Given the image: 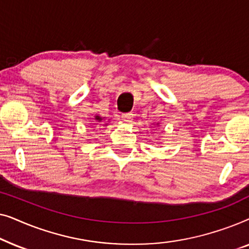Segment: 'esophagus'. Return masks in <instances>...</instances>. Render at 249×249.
Wrapping results in <instances>:
<instances>
[{
	"label": "esophagus",
	"instance_id": "obj_1",
	"mask_svg": "<svg viewBox=\"0 0 249 249\" xmlns=\"http://www.w3.org/2000/svg\"><path fill=\"white\" fill-rule=\"evenodd\" d=\"M121 118L124 122H127V124H130V122L132 121V118H134V114H132V113H124L121 115Z\"/></svg>",
	"mask_w": 249,
	"mask_h": 249
}]
</instances>
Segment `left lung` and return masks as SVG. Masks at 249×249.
I'll return each mask as SVG.
<instances>
[{"label": "left lung", "mask_w": 249, "mask_h": 249, "mask_svg": "<svg viewBox=\"0 0 249 249\" xmlns=\"http://www.w3.org/2000/svg\"><path fill=\"white\" fill-rule=\"evenodd\" d=\"M158 124V125H159V124Z\"/></svg>", "instance_id": "obj_1"}]
</instances>
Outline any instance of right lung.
<instances>
[{
	"label": "right lung",
	"instance_id": "add662e5",
	"mask_svg": "<svg viewBox=\"0 0 249 249\" xmlns=\"http://www.w3.org/2000/svg\"><path fill=\"white\" fill-rule=\"evenodd\" d=\"M105 117H100V115L98 114H95V117H94V120L96 121V122H102L103 120H105ZM108 120H110V119H108ZM103 125H107V124H103Z\"/></svg>",
	"mask_w": 249,
	"mask_h": 249
}]
</instances>
